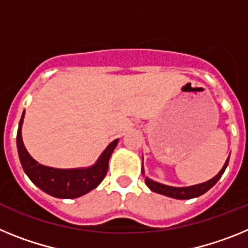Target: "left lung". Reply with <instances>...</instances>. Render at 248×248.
Listing matches in <instances>:
<instances>
[{
  "mask_svg": "<svg viewBox=\"0 0 248 248\" xmlns=\"http://www.w3.org/2000/svg\"><path fill=\"white\" fill-rule=\"evenodd\" d=\"M228 165V158L226 161L225 166L222 167V170L218 172V175L215 176L212 180L207 181V182H203V184L195 185V186H189V187H171V186H166V185H161L158 182H155V181L150 180L148 177L145 178V182L148 187L151 188V191L154 192L161 193V195L169 196V197H172V199H177V200H189L193 199V197H199V196L203 195L204 192H207L211 187H214L216 185L217 181L221 178V176L223 175L226 167Z\"/></svg>",
  "mask_w": 248,
  "mask_h": 248,
  "instance_id": "1",
  "label": "left lung"
}]
</instances>
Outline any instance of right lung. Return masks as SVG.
<instances>
[{"mask_svg":"<svg viewBox=\"0 0 248 248\" xmlns=\"http://www.w3.org/2000/svg\"><path fill=\"white\" fill-rule=\"evenodd\" d=\"M23 116H25V112L22 113L18 131H17V148H18V156H20L23 171L36 186L53 197L76 199L90 192L91 189L97 187L102 182L108 170L109 157L117 146L118 140L112 141L107 146L96 165L92 167L81 170L52 169V167H47V166H42L36 162L26 150L22 142V135H21Z\"/></svg>","mask_w":248,"mask_h":248,"instance_id":"add662e5","label":"right lung"}]
</instances>
